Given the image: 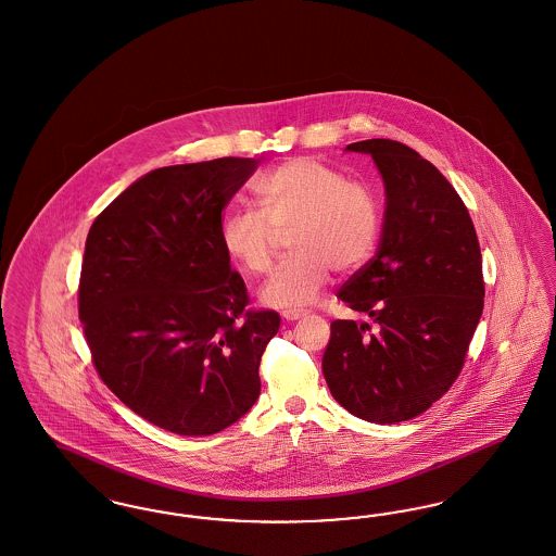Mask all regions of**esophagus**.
Instances as JSON below:
<instances>
[{
  "instance_id": "obj_1",
  "label": "esophagus",
  "mask_w": 556,
  "mask_h": 556,
  "mask_svg": "<svg viewBox=\"0 0 556 556\" xmlns=\"http://www.w3.org/2000/svg\"><path fill=\"white\" fill-rule=\"evenodd\" d=\"M286 320H289V323H293V320H300L302 316H306V312L304 311H283V314H281Z\"/></svg>"
}]
</instances>
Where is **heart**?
<instances>
[{"mask_svg": "<svg viewBox=\"0 0 556 556\" xmlns=\"http://www.w3.org/2000/svg\"><path fill=\"white\" fill-rule=\"evenodd\" d=\"M258 211L229 213L222 223L225 254L252 277L275 265L283 236L293 254L268 281L267 306L300 311L327 288L331 273L362 267L380 233L377 192L325 161L298 156L256 181Z\"/></svg>", "mask_w": 556, "mask_h": 556, "instance_id": "b5f03b06", "label": "heart"}]
</instances>
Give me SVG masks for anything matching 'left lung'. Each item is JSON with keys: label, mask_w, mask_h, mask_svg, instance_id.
I'll return each mask as SVG.
<instances>
[{"label": "left lung", "mask_w": 556, "mask_h": 556, "mask_svg": "<svg viewBox=\"0 0 556 556\" xmlns=\"http://www.w3.org/2000/svg\"><path fill=\"white\" fill-rule=\"evenodd\" d=\"M348 151L375 159L387 206L375 258L337 298L375 327L333 320L323 372L350 414L403 422L441 400L466 364L484 308L482 254L464 200L430 161L389 138Z\"/></svg>", "instance_id": "8db88e82"}]
</instances>
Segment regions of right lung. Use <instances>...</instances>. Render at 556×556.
Returning a JSON list of instances; mask_svg holds the SVG:
<instances>
[{
    "instance_id": "obj_1",
    "label": "right lung",
    "mask_w": 556,
    "mask_h": 556,
    "mask_svg": "<svg viewBox=\"0 0 556 556\" xmlns=\"http://www.w3.org/2000/svg\"><path fill=\"white\" fill-rule=\"evenodd\" d=\"M258 163L223 156L155 169L87 236L78 316L92 364L134 414L179 437H208L244 416L281 325L275 311H248L222 245L223 211Z\"/></svg>"
}]
</instances>
